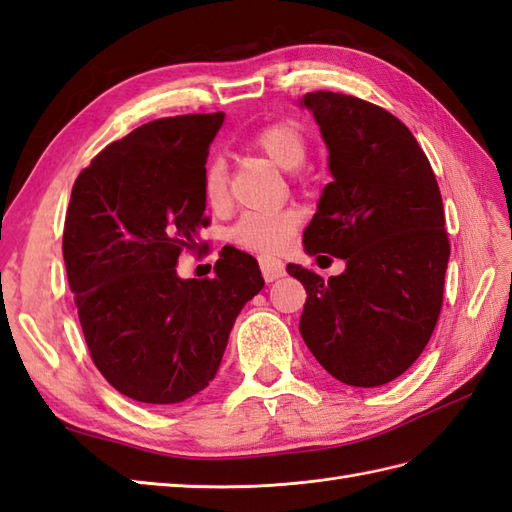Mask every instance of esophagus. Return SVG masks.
Masks as SVG:
<instances>
[{
    "label": "esophagus",
    "mask_w": 512,
    "mask_h": 512,
    "mask_svg": "<svg viewBox=\"0 0 512 512\" xmlns=\"http://www.w3.org/2000/svg\"><path fill=\"white\" fill-rule=\"evenodd\" d=\"M259 266H261V274H264V279H266L268 283L281 279L283 274H285L283 261L277 259V257H261V259H259Z\"/></svg>",
    "instance_id": "1"
}]
</instances>
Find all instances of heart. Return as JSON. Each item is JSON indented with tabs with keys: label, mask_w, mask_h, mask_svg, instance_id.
<instances>
[{
	"label": "heart",
	"mask_w": 512,
	"mask_h": 512,
	"mask_svg": "<svg viewBox=\"0 0 512 512\" xmlns=\"http://www.w3.org/2000/svg\"><path fill=\"white\" fill-rule=\"evenodd\" d=\"M253 147L268 160L285 170H296L305 164L309 140L305 129L294 121H279L257 129ZM203 196L207 205L222 207L229 196V168L222 157H212L203 170ZM298 227L294 209H274V212H246L229 229V240L255 253H277L290 242Z\"/></svg>",
	"instance_id": "b5f03b06"
}]
</instances>
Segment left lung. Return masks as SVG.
Segmentation results:
<instances>
[{"mask_svg":"<svg viewBox=\"0 0 512 512\" xmlns=\"http://www.w3.org/2000/svg\"><path fill=\"white\" fill-rule=\"evenodd\" d=\"M329 147L333 181L305 229L309 255L346 261L337 277L298 264L300 335L322 368L352 387L387 385L435 331L450 259L441 192L426 153L400 119L352 95L303 97Z\"/></svg>","mask_w":512,"mask_h":512,"instance_id":"8db88e82","label":"left lung"}]
</instances>
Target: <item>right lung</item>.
Masks as SVG:
<instances>
[{"mask_svg": "<svg viewBox=\"0 0 512 512\" xmlns=\"http://www.w3.org/2000/svg\"><path fill=\"white\" fill-rule=\"evenodd\" d=\"M225 114L144 123L75 179L62 235L69 287L90 359L123 396L192 398L216 376L242 307L259 294L257 259L225 246L212 279H179L181 251H201L203 170Z\"/></svg>", "mask_w": 512, "mask_h": 512, "instance_id": "right-lung-1", "label": "right lung"}]
</instances>
